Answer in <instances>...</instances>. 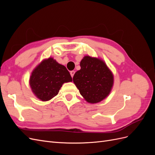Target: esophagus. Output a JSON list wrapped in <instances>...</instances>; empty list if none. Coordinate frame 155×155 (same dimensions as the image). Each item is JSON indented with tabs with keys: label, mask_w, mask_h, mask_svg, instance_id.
<instances>
[{
	"label": "esophagus",
	"mask_w": 155,
	"mask_h": 155,
	"mask_svg": "<svg viewBox=\"0 0 155 155\" xmlns=\"http://www.w3.org/2000/svg\"><path fill=\"white\" fill-rule=\"evenodd\" d=\"M74 74H75V71H74V70H72V71H71V72H70V75H71V76H72V78H73V76H74Z\"/></svg>",
	"instance_id": "34e87169"
}]
</instances>
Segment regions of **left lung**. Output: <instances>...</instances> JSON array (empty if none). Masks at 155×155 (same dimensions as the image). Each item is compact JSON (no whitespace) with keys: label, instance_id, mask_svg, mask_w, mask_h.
<instances>
[{"label":"left lung","instance_id":"1","mask_svg":"<svg viewBox=\"0 0 155 155\" xmlns=\"http://www.w3.org/2000/svg\"><path fill=\"white\" fill-rule=\"evenodd\" d=\"M80 67L74 74L73 81L84 100L92 104L105 100L114 85V75L105 62L98 58L85 55Z\"/></svg>","mask_w":155,"mask_h":155}]
</instances>
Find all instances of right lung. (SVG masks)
Wrapping results in <instances>:
<instances>
[{
    "label": "right lung",
    "mask_w": 155,
    "mask_h": 155,
    "mask_svg": "<svg viewBox=\"0 0 155 155\" xmlns=\"http://www.w3.org/2000/svg\"><path fill=\"white\" fill-rule=\"evenodd\" d=\"M72 81L67 68L49 58L33 70L29 83L34 94L41 101H47L58 94L63 83Z\"/></svg>",
    "instance_id": "add662e5"
}]
</instances>
